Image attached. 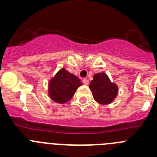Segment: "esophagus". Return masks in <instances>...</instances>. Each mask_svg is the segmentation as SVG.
I'll return each instance as SVG.
<instances>
[{
  "mask_svg": "<svg viewBox=\"0 0 157 157\" xmlns=\"http://www.w3.org/2000/svg\"><path fill=\"white\" fill-rule=\"evenodd\" d=\"M82 82H83V84H85V85H88V84H89V80L86 79V78H83Z\"/></svg>",
  "mask_w": 157,
  "mask_h": 157,
  "instance_id": "1",
  "label": "esophagus"
}]
</instances>
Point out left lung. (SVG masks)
<instances>
[{
  "label": "left lung",
  "mask_w": 157,
  "mask_h": 157,
  "mask_svg": "<svg viewBox=\"0 0 157 157\" xmlns=\"http://www.w3.org/2000/svg\"><path fill=\"white\" fill-rule=\"evenodd\" d=\"M90 89L94 100L101 105H109L114 101L118 94V86L110 81L105 73H98L90 82Z\"/></svg>",
  "instance_id": "8db88e82"
}]
</instances>
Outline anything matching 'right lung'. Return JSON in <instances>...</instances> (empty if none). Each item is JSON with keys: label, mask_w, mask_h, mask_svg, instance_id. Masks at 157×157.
Segmentation results:
<instances>
[{"label": "right lung", "mask_w": 157, "mask_h": 157, "mask_svg": "<svg viewBox=\"0 0 157 157\" xmlns=\"http://www.w3.org/2000/svg\"><path fill=\"white\" fill-rule=\"evenodd\" d=\"M79 78L62 68L48 83V95L52 101L64 104L70 101L80 86Z\"/></svg>", "instance_id": "add662e5"}]
</instances>
